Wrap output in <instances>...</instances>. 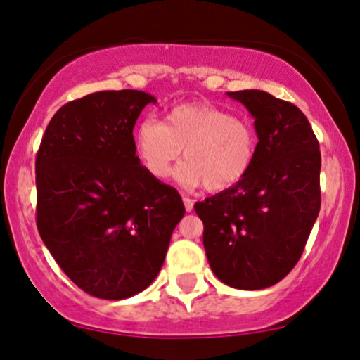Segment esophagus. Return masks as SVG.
Listing matches in <instances>:
<instances>
[{"instance_id":"1","label":"esophagus","mask_w":360,"mask_h":360,"mask_svg":"<svg viewBox=\"0 0 360 360\" xmlns=\"http://www.w3.org/2000/svg\"><path fill=\"white\" fill-rule=\"evenodd\" d=\"M183 201H184L186 212H191V210L194 208V201L189 196H184V194H183Z\"/></svg>"}]
</instances>
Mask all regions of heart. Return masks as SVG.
Masks as SVG:
<instances>
[{"instance_id": "b5f03b06", "label": "heart", "mask_w": 360, "mask_h": 360, "mask_svg": "<svg viewBox=\"0 0 360 360\" xmlns=\"http://www.w3.org/2000/svg\"><path fill=\"white\" fill-rule=\"evenodd\" d=\"M142 166L154 179H166L181 155L176 179L186 188L203 186L220 193L235 188L252 171L257 157V134L247 120L212 103H183L166 120L147 117L134 131Z\"/></svg>"}]
</instances>
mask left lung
Here are the masks:
<instances>
[{"mask_svg": "<svg viewBox=\"0 0 360 360\" xmlns=\"http://www.w3.org/2000/svg\"><path fill=\"white\" fill-rule=\"evenodd\" d=\"M254 118L257 157L242 183L194 205L210 267L237 289L274 286L296 266L320 213L321 155L303 111L260 89L226 93Z\"/></svg>", "mask_w": 360, "mask_h": 360, "instance_id": "8db88e82", "label": "left lung"}]
</instances>
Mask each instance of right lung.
Here are the masks:
<instances>
[{
  "instance_id": "1",
  "label": "right lung",
  "mask_w": 360,
  "mask_h": 360,
  "mask_svg": "<svg viewBox=\"0 0 360 360\" xmlns=\"http://www.w3.org/2000/svg\"><path fill=\"white\" fill-rule=\"evenodd\" d=\"M137 89L100 91L64 105L35 160L37 226L82 291L125 300L159 274L184 217L179 193L135 155L134 127L148 103Z\"/></svg>"
}]
</instances>
